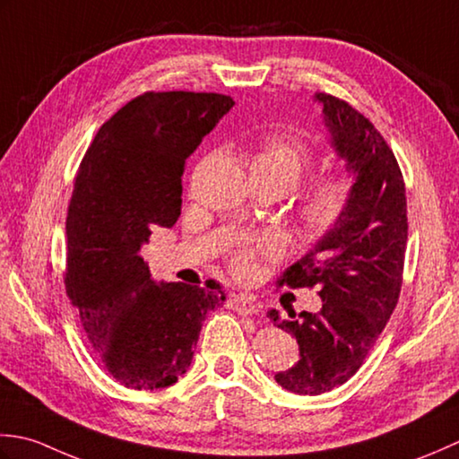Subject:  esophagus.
I'll return each instance as SVG.
<instances>
[{
    "mask_svg": "<svg viewBox=\"0 0 459 459\" xmlns=\"http://www.w3.org/2000/svg\"><path fill=\"white\" fill-rule=\"evenodd\" d=\"M231 307L236 308L238 313H243V315H257L259 313V305L255 303V299L251 295H236L231 299Z\"/></svg>",
    "mask_w": 459,
    "mask_h": 459,
    "instance_id": "esophagus-1",
    "label": "esophagus"
}]
</instances>
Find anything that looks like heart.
I'll list each match as a JSON object with an SVG mask.
<instances>
[{"mask_svg":"<svg viewBox=\"0 0 459 459\" xmlns=\"http://www.w3.org/2000/svg\"><path fill=\"white\" fill-rule=\"evenodd\" d=\"M251 168L273 174L285 190H291L311 168V152L303 144L281 134H264L257 138L251 154ZM352 182L347 174H333L316 180L308 188L297 210L299 230L305 238H323L339 226L351 204ZM265 249V243H259ZM233 273L246 279L255 271V249H241L231 261Z\"/></svg>","mask_w":459,"mask_h":459,"instance_id":"heart-1","label":"heart"}]
</instances>
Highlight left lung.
Here are the masks:
<instances>
[{"mask_svg":"<svg viewBox=\"0 0 459 459\" xmlns=\"http://www.w3.org/2000/svg\"><path fill=\"white\" fill-rule=\"evenodd\" d=\"M326 128V144L352 180L351 204L339 226L285 271L281 283L321 287L316 313L281 316L275 326L291 333L299 360L279 370V386L316 396L347 382L385 329L398 303L408 239L406 188L390 146L368 118L344 100L315 92Z\"/></svg>","mask_w":459,"mask_h":459,"instance_id":"obj_1","label":"left lung"}]
</instances>
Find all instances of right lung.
Returning a JSON list of instances; mask_svg holds the SVG:
<instances>
[{
  "instance_id": "add662e5",
  "label": "right lung",
  "mask_w": 459,
  "mask_h": 459,
  "mask_svg": "<svg viewBox=\"0 0 459 459\" xmlns=\"http://www.w3.org/2000/svg\"><path fill=\"white\" fill-rule=\"evenodd\" d=\"M233 105L216 92L136 97L99 128L74 178L65 285L102 367L126 388L178 382L205 316L226 301L220 285L154 281L140 249L180 218L184 164Z\"/></svg>"
}]
</instances>
